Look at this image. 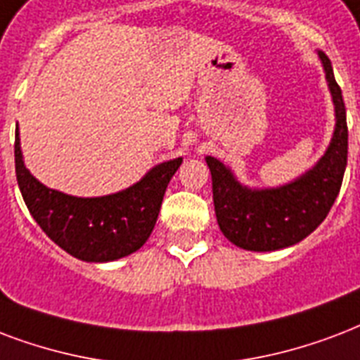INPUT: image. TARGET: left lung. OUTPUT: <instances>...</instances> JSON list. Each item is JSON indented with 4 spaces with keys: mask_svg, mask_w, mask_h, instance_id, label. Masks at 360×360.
Returning <instances> with one entry per match:
<instances>
[{
    "mask_svg": "<svg viewBox=\"0 0 360 360\" xmlns=\"http://www.w3.org/2000/svg\"><path fill=\"white\" fill-rule=\"evenodd\" d=\"M319 54L334 103V131L314 168L279 186L255 188L238 181L215 156H205L213 181V204L224 238L245 251H278L302 241L319 226L338 196L347 166L345 105L330 60Z\"/></svg>",
    "mask_w": 360,
    "mask_h": 360,
    "instance_id": "1",
    "label": "left lung"
}]
</instances>
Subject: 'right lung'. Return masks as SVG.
Wrapping results in <instances>:
<instances>
[{
    "label": "right lung",
    "instance_id": "obj_1",
    "mask_svg": "<svg viewBox=\"0 0 360 360\" xmlns=\"http://www.w3.org/2000/svg\"><path fill=\"white\" fill-rule=\"evenodd\" d=\"M183 158L156 164L124 191L81 198L49 188L30 174L16 126V181L27 210L43 232L65 253L84 262H111L136 253L149 240L164 192Z\"/></svg>",
    "mask_w": 360,
    "mask_h": 360
}]
</instances>
